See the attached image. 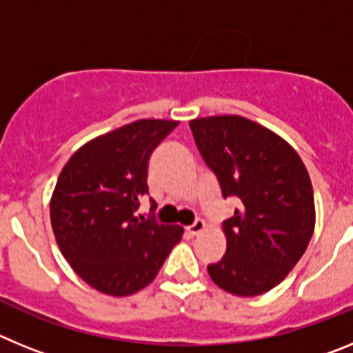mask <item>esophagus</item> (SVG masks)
Here are the masks:
<instances>
[{"instance_id": "34e87169", "label": "esophagus", "mask_w": 353, "mask_h": 353, "mask_svg": "<svg viewBox=\"0 0 353 353\" xmlns=\"http://www.w3.org/2000/svg\"><path fill=\"white\" fill-rule=\"evenodd\" d=\"M205 226H207V224H205V221L203 219H198L194 224H191V226H187V233H189V235H192V236H196V235H199V233L203 232Z\"/></svg>"}]
</instances>
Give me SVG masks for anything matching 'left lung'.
<instances>
[{"label": "left lung", "instance_id": "8db88e82", "mask_svg": "<svg viewBox=\"0 0 353 353\" xmlns=\"http://www.w3.org/2000/svg\"><path fill=\"white\" fill-rule=\"evenodd\" d=\"M194 141L217 174L223 196H236L223 223L226 254L208 265L212 281L236 297H254L285 279L314 232L310 173L288 141L236 114L189 121Z\"/></svg>", "mask_w": 353, "mask_h": 353}]
</instances>
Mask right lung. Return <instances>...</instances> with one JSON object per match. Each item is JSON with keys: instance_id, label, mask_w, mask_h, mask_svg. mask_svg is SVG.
Wrapping results in <instances>:
<instances>
[{"instance_id": "right-lung-1", "label": "right lung", "mask_w": 353, "mask_h": 353, "mask_svg": "<svg viewBox=\"0 0 353 353\" xmlns=\"http://www.w3.org/2000/svg\"><path fill=\"white\" fill-rule=\"evenodd\" d=\"M176 125L143 118L101 134L77 148L58 176L49 203L56 244L97 292L127 297L143 290L182 240L179 224L134 214L148 192L150 155Z\"/></svg>"}]
</instances>
